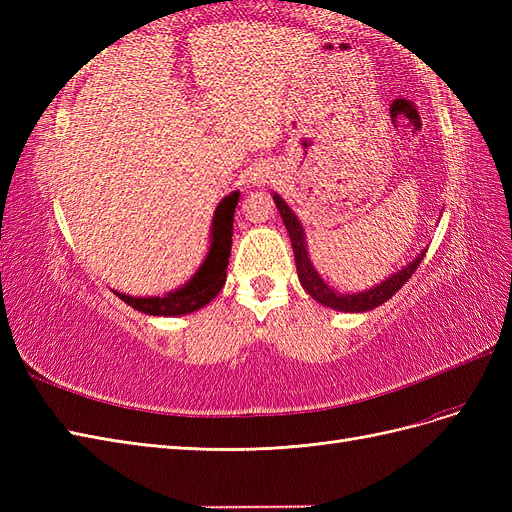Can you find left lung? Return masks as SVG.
Listing matches in <instances>:
<instances>
[{
    "label": "left lung",
    "mask_w": 512,
    "mask_h": 512,
    "mask_svg": "<svg viewBox=\"0 0 512 512\" xmlns=\"http://www.w3.org/2000/svg\"><path fill=\"white\" fill-rule=\"evenodd\" d=\"M273 200L277 205V211H280L282 220L286 224V230L290 235V243H292V252H294V262H297V273H299V282L305 288V292L312 297L314 301L327 305L331 309H337V312H367V309H374L378 305H382L384 301H389L393 294L404 286L412 273L421 265V260L425 256L427 250H423L418 254L408 267H404L401 271L393 273L391 277H386L382 284H376L374 288H369L365 292H356V294H339L333 288H329V284H324L322 277L318 275V271L314 269L312 260L307 256V245H305V232L303 226L299 222L297 215L292 213V209L284 203L282 196L273 194Z\"/></svg>",
    "instance_id": "1"
}]
</instances>
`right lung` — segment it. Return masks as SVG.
Here are the masks:
<instances>
[{
  "mask_svg": "<svg viewBox=\"0 0 512 512\" xmlns=\"http://www.w3.org/2000/svg\"><path fill=\"white\" fill-rule=\"evenodd\" d=\"M239 203V192L222 198L213 213L211 222V245L207 258L198 271L181 288L164 294V297H130V294L115 292L117 297L132 305L134 309L149 316H183L205 307L226 284V267L232 245V222H235V207Z\"/></svg>",
  "mask_w": 512,
  "mask_h": 512,
  "instance_id": "add662e5",
  "label": "right lung"
}]
</instances>
